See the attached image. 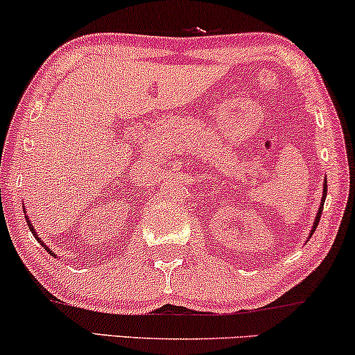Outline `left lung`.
<instances>
[{"label":"left lung","instance_id":"obj_1","mask_svg":"<svg viewBox=\"0 0 355 355\" xmlns=\"http://www.w3.org/2000/svg\"><path fill=\"white\" fill-rule=\"evenodd\" d=\"M324 198H327V179H324V184H323V197H322V203H320V208H318L317 218H315V223H313V226H312V231H310V236L313 234L315 230H317V226H318L320 216H322V211H323V202H324Z\"/></svg>","mask_w":355,"mask_h":355}]
</instances>
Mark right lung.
<instances>
[{"instance_id": "obj_1", "label": "right lung", "mask_w": 355, "mask_h": 355, "mask_svg": "<svg viewBox=\"0 0 355 355\" xmlns=\"http://www.w3.org/2000/svg\"><path fill=\"white\" fill-rule=\"evenodd\" d=\"M26 220H27V225H28V227H31V231H32V234L33 236H35V239L38 241V242H40V244L43 245V247H45V249L48 250V252H50V254H51V250L50 249H48V247L45 245V244H43V241H40V239H38V234H37V231H35V227H33V225H32V223H31V220H28V218H26ZM53 255H55V254H53Z\"/></svg>"}]
</instances>
